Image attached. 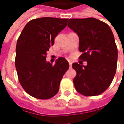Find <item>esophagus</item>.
I'll return each instance as SVG.
<instances>
[{
    "label": "esophagus",
    "mask_w": 124,
    "mask_h": 124,
    "mask_svg": "<svg viewBox=\"0 0 124 124\" xmlns=\"http://www.w3.org/2000/svg\"><path fill=\"white\" fill-rule=\"evenodd\" d=\"M69 65H70V68H72V62H71V61H69Z\"/></svg>",
    "instance_id": "obj_1"
}]
</instances>
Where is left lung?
Listing matches in <instances>:
<instances>
[{"mask_svg": "<svg viewBox=\"0 0 124 124\" xmlns=\"http://www.w3.org/2000/svg\"><path fill=\"white\" fill-rule=\"evenodd\" d=\"M68 26L79 37V59L88 63L72 64L75 89L86 97L99 95L110 86L117 70L118 52L112 30L94 18L68 19Z\"/></svg>", "mask_w": 124, "mask_h": 124, "instance_id": "8db88e82", "label": "left lung"}]
</instances>
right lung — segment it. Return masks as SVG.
<instances>
[{
	"instance_id": "add662e5",
	"label": "right lung",
	"mask_w": 124,
	"mask_h": 124,
	"mask_svg": "<svg viewBox=\"0 0 124 124\" xmlns=\"http://www.w3.org/2000/svg\"><path fill=\"white\" fill-rule=\"evenodd\" d=\"M68 18L43 17L28 22L19 36L15 65L19 82L33 97L49 99L59 90L60 82L69 63L63 57L54 65L46 61L47 52L54 39L67 25Z\"/></svg>"
}]
</instances>
